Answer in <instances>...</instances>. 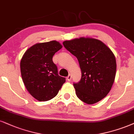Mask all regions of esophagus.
<instances>
[{"label": "esophagus", "instance_id": "obj_1", "mask_svg": "<svg viewBox=\"0 0 134 134\" xmlns=\"http://www.w3.org/2000/svg\"><path fill=\"white\" fill-rule=\"evenodd\" d=\"M71 78H72V76H71V75H69L68 76L66 77L67 80L68 81H70L71 80Z\"/></svg>", "mask_w": 134, "mask_h": 134}]
</instances>
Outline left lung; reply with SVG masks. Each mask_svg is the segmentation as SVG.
<instances>
[{"mask_svg": "<svg viewBox=\"0 0 134 134\" xmlns=\"http://www.w3.org/2000/svg\"><path fill=\"white\" fill-rule=\"evenodd\" d=\"M63 44L80 64L81 79L73 85L77 97L87 104L104 98L116 73V59L111 49L99 40L91 37L65 40Z\"/></svg>", "mask_w": 134, "mask_h": 134, "instance_id": "1", "label": "left lung"}]
</instances>
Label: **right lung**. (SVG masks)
I'll list each match as a JSON object with an SVG mask.
<instances>
[{"instance_id": "obj_1", "label": "right lung", "mask_w": 134, "mask_h": 134, "mask_svg": "<svg viewBox=\"0 0 134 134\" xmlns=\"http://www.w3.org/2000/svg\"><path fill=\"white\" fill-rule=\"evenodd\" d=\"M63 46L57 41L37 43L25 52L21 59V78L28 92L39 101H47L57 95L65 82L58 74L52 58Z\"/></svg>"}]
</instances>
